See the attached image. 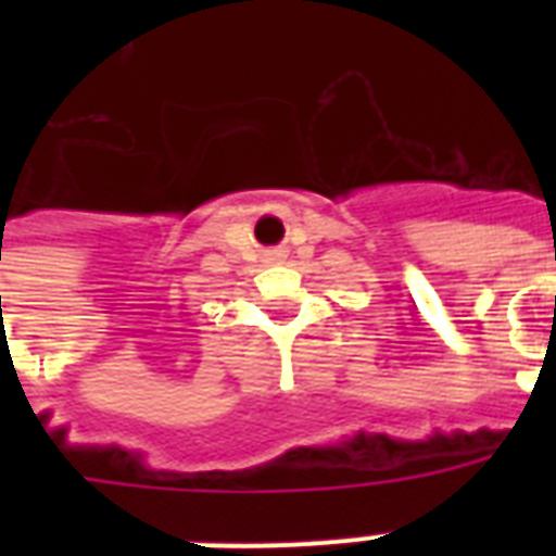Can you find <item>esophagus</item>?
Listing matches in <instances>:
<instances>
[{
  "instance_id": "esophagus-1",
  "label": "esophagus",
  "mask_w": 556,
  "mask_h": 556,
  "mask_svg": "<svg viewBox=\"0 0 556 556\" xmlns=\"http://www.w3.org/2000/svg\"><path fill=\"white\" fill-rule=\"evenodd\" d=\"M282 260H286V251H282V248H270V251H265V262H270V265Z\"/></svg>"
}]
</instances>
